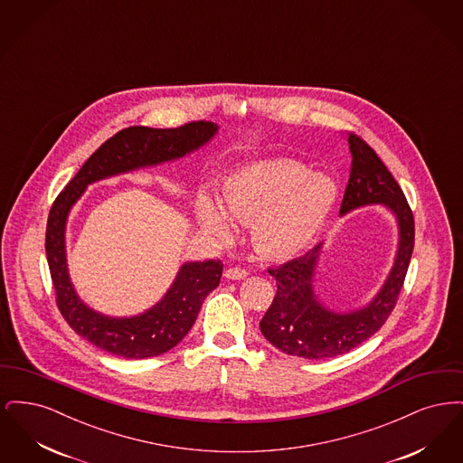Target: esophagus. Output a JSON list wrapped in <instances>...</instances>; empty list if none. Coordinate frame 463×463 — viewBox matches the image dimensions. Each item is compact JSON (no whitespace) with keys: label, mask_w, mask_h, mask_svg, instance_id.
Here are the masks:
<instances>
[{"label":"esophagus","mask_w":463,"mask_h":463,"mask_svg":"<svg viewBox=\"0 0 463 463\" xmlns=\"http://www.w3.org/2000/svg\"><path fill=\"white\" fill-rule=\"evenodd\" d=\"M248 276V270L242 267H231L225 270L227 279H244Z\"/></svg>","instance_id":"esophagus-1"}]
</instances>
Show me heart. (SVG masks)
I'll return each instance as SVG.
<instances>
[{
    "label": "heart",
    "mask_w": 463,
    "mask_h": 463,
    "mask_svg": "<svg viewBox=\"0 0 463 463\" xmlns=\"http://www.w3.org/2000/svg\"><path fill=\"white\" fill-rule=\"evenodd\" d=\"M336 189L328 176L308 174L293 159L259 161L222 180L219 201L196 199L199 227L219 241L234 234L232 222L251 223L253 248L269 259H291L304 251L330 215Z\"/></svg>",
    "instance_id": "b5f03b06"
}]
</instances>
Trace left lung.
Masks as SVG:
<instances>
[{
  "label": "left lung",
  "instance_id": "obj_1",
  "mask_svg": "<svg viewBox=\"0 0 463 463\" xmlns=\"http://www.w3.org/2000/svg\"><path fill=\"white\" fill-rule=\"evenodd\" d=\"M347 142L353 165L340 215L370 204L389 208L399 229L396 259L373 300L347 312L325 307L314 291L312 283L323 242L295 260L269 269V274L276 278L278 291L260 321V331L281 353L304 359L349 353L382 328L396 307L415 246L413 213L396 178L361 137L349 133Z\"/></svg>",
  "mask_w": 463,
  "mask_h": 463
}]
</instances>
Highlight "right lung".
Masks as SVG:
<instances>
[{"mask_svg": "<svg viewBox=\"0 0 463 463\" xmlns=\"http://www.w3.org/2000/svg\"><path fill=\"white\" fill-rule=\"evenodd\" d=\"M219 127L194 121L178 128L130 127L106 140L52 204L46 222V260L57 295V307L80 336L106 353L146 359L174 349L193 328L203 300L219 287L221 260L185 262L165 297L146 312L130 317H110L90 308L76 293L67 270L66 225L74 203L90 184L156 166L191 155L210 142Z\"/></svg>", "mask_w": 463, "mask_h": 463, "instance_id": "add662e5", "label": "right lung"}]
</instances>
